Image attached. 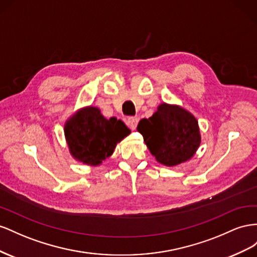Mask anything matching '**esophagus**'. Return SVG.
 <instances>
[{
	"mask_svg": "<svg viewBox=\"0 0 257 257\" xmlns=\"http://www.w3.org/2000/svg\"><path fill=\"white\" fill-rule=\"evenodd\" d=\"M138 121H139V118L138 117H129L128 120H127V124L128 127L131 129V130H135L138 126Z\"/></svg>",
	"mask_w": 257,
	"mask_h": 257,
	"instance_id": "1",
	"label": "esophagus"
}]
</instances>
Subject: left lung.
<instances>
[{"label": "left lung", "mask_w": 257, "mask_h": 257, "mask_svg": "<svg viewBox=\"0 0 257 257\" xmlns=\"http://www.w3.org/2000/svg\"><path fill=\"white\" fill-rule=\"evenodd\" d=\"M138 131L159 164L174 167L192 158L200 146L198 120L180 105L161 103L150 118L139 121Z\"/></svg>", "instance_id": "1"}]
</instances>
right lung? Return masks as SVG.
Here are the masks:
<instances>
[{
  "label": "right lung",
  "instance_id": "add662e5",
  "mask_svg": "<svg viewBox=\"0 0 257 257\" xmlns=\"http://www.w3.org/2000/svg\"><path fill=\"white\" fill-rule=\"evenodd\" d=\"M128 135L130 130L120 119H106L98 107L91 105L78 109L64 124L72 157L88 166L101 165Z\"/></svg>",
  "mask_w": 257,
  "mask_h": 257
}]
</instances>
